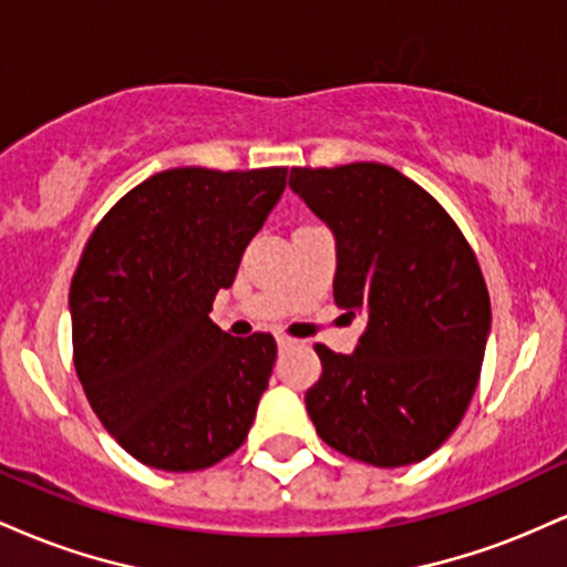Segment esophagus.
Here are the masks:
<instances>
[{
	"mask_svg": "<svg viewBox=\"0 0 567 567\" xmlns=\"http://www.w3.org/2000/svg\"><path fill=\"white\" fill-rule=\"evenodd\" d=\"M292 343H298L296 338H290V336H277V347H279V349H288V347H292Z\"/></svg>",
	"mask_w": 567,
	"mask_h": 567,
	"instance_id": "esophagus-1",
	"label": "esophagus"
}]
</instances>
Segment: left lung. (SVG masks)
Segmentation results:
<instances>
[{
  "label": "left lung",
  "mask_w": 567,
  "mask_h": 567,
  "mask_svg": "<svg viewBox=\"0 0 567 567\" xmlns=\"http://www.w3.org/2000/svg\"><path fill=\"white\" fill-rule=\"evenodd\" d=\"M290 188L336 237V303L368 320L354 354L315 347L309 419L362 464L424 461L480 381L491 296L477 256L445 207L389 165L292 167Z\"/></svg>",
  "instance_id": "left-lung-1"
}]
</instances>
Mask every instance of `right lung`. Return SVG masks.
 I'll return each mask as SVG.
<instances>
[{
	"mask_svg": "<svg viewBox=\"0 0 567 567\" xmlns=\"http://www.w3.org/2000/svg\"><path fill=\"white\" fill-rule=\"evenodd\" d=\"M288 167H175L95 226L71 279L74 368L106 432L141 464L197 472L243 445L277 343L210 320Z\"/></svg>",
	"mask_w": 567,
	"mask_h": 567,
	"instance_id": "1",
	"label": "right lung"
}]
</instances>
